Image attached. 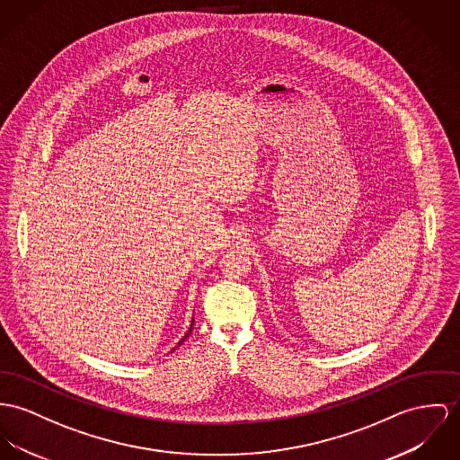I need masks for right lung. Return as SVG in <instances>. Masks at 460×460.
<instances>
[{"label": "right lung", "mask_w": 460, "mask_h": 460, "mask_svg": "<svg viewBox=\"0 0 460 460\" xmlns=\"http://www.w3.org/2000/svg\"><path fill=\"white\" fill-rule=\"evenodd\" d=\"M192 325H194V318H192V322H190V327H189L187 334H185V336H183V338L178 341V345H181V343H183V340H185V338H189V334H190V331H192ZM173 350H175V349H173Z\"/></svg>", "instance_id": "add662e5"}]
</instances>
